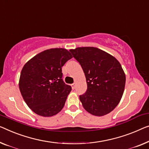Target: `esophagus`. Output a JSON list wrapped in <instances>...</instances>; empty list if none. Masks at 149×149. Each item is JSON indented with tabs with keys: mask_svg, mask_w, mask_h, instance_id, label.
<instances>
[{
	"mask_svg": "<svg viewBox=\"0 0 149 149\" xmlns=\"http://www.w3.org/2000/svg\"><path fill=\"white\" fill-rule=\"evenodd\" d=\"M71 86H72V89H73V90H74V89H75V86H76V84H72V85H71Z\"/></svg>",
	"mask_w": 149,
	"mask_h": 149,
	"instance_id": "esophagus-1",
	"label": "esophagus"
}]
</instances>
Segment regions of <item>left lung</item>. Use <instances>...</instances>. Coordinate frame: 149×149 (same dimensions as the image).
<instances>
[{
	"label": "left lung",
	"mask_w": 149,
	"mask_h": 149,
	"mask_svg": "<svg viewBox=\"0 0 149 149\" xmlns=\"http://www.w3.org/2000/svg\"><path fill=\"white\" fill-rule=\"evenodd\" d=\"M85 74L87 90L79 96L90 114L102 116L114 109L123 97L126 75L120 62L112 55L94 47L70 49Z\"/></svg>",
	"instance_id": "obj_1"
}]
</instances>
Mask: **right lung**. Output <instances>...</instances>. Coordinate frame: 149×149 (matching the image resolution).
<instances>
[{
  "label": "right lung",
  "instance_id": "add662e5",
  "mask_svg": "<svg viewBox=\"0 0 149 149\" xmlns=\"http://www.w3.org/2000/svg\"><path fill=\"white\" fill-rule=\"evenodd\" d=\"M72 57L66 49L53 48L38 53L24 65L19 90L35 114L50 117L63 109L72 88L62 79L61 68Z\"/></svg>",
  "mask_w": 149,
  "mask_h": 149
}]
</instances>
